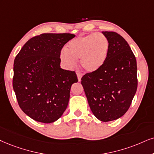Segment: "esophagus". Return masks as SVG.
<instances>
[{
    "label": "esophagus",
    "instance_id": "34e87169",
    "mask_svg": "<svg viewBox=\"0 0 154 154\" xmlns=\"http://www.w3.org/2000/svg\"><path fill=\"white\" fill-rule=\"evenodd\" d=\"M77 79H78V81L80 82L81 79H82V73L79 72H77Z\"/></svg>",
    "mask_w": 154,
    "mask_h": 154
}]
</instances>
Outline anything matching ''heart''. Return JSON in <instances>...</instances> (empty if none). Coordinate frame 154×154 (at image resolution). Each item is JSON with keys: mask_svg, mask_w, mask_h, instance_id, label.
<instances>
[{"mask_svg": "<svg viewBox=\"0 0 154 154\" xmlns=\"http://www.w3.org/2000/svg\"><path fill=\"white\" fill-rule=\"evenodd\" d=\"M109 42L102 33H92L77 37L68 42L61 59L66 65L73 67L80 58V65L87 72L100 69L107 59Z\"/></svg>", "mask_w": 154, "mask_h": 154, "instance_id": "heart-1", "label": "heart"}]
</instances>
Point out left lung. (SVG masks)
<instances>
[{
	"mask_svg": "<svg viewBox=\"0 0 154 154\" xmlns=\"http://www.w3.org/2000/svg\"><path fill=\"white\" fill-rule=\"evenodd\" d=\"M109 42L104 66L87 73L81 83L93 114L102 122L122 117L129 109L137 89V60L125 39L115 32L103 31Z\"/></svg>",
	"mask_w": 154,
	"mask_h": 154,
	"instance_id": "1",
	"label": "left lung"
}]
</instances>
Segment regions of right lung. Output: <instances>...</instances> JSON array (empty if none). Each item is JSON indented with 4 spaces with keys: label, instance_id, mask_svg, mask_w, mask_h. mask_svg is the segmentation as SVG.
Here are the masks:
<instances>
[{
    "label": "right lung",
    "instance_id": "obj_1",
    "mask_svg": "<svg viewBox=\"0 0 154 154\" xmlns=\"http://www.w3.org/2000/svg\"><path fill=\"white\" fill-rule=\"evenodd\" d=\"M75 37L70 33H44L25 43L15 58L13 87L23 112L37 122L49 124L67 107L75 72L60 67L63 46Z\"/></svg>",
    "mask_w": 154,
    "mask_h": 154
}]
</instances>
